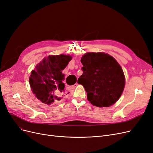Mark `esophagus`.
Masks as SVG:
<instances>
[{"label":"esophagus","instance_id":"esophagus-1","mask_svg":"<svg viewBox=\"0 0 153 153\" xmlns=\"http://www.w3.org/2000/svg\"><path fill=\"white\" fill-rule=\"evenodd\" d=\"M77 85H78V84H77V83H76V84H75V85H72V86H69V87H68V89L69 91H71V89H75V88L77 86Z\"/></svg>","mask_w":153,"mask_h":153}]
</instances>
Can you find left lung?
Listing matches in <instances>:
<instances>
[{
  "label": "left lung",
  "instance_id": "left-lung-1",
  "mask_svg": "<svg viewBox=\"0 0 153 153\" xmlns=\"http://www.w3.org/2000/svg\"><path fill=\"white\" fill-rule=\"evenodd\" d=\"M83 74L78 83L87 92V100L98 107H108L121 97L125 85L123 69L113 57L103 52H89L82 56Z\"/></svg>",
  "mask_w": 153,
  "mask_h": 153
}]
</instances>
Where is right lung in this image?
<instances>
[{
  "label": "right lung",
  "instance_id": "right-lung-1",
  "mask_svg": "<svg viewBox=\"0 0 153 153\" xmlns=\"http://www.w3.org/2000/svg\"><path fill=\"white\" fill-rule=\"evenodd\" d=\"M72 57L70 55H49L36 65L29 77L31 90L41 102L50 105L61 100L66 94L62 71Z\"/></svg>",
  "mask_w": 153,
  "mask_h": 153
}]
</instances>
